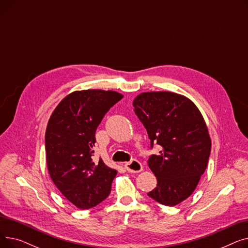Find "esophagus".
Returning <instances> with one entry per match:
<instances>
[{
  "mask_svg": "<svg viewBox=\"0 0 248 248\" xmlns=\"http://www.w3.org/2000/svg\"><path fill=\"white\" fill-rule=\"evenodd\" d=\"M126 171L129 173H139L142 170V166L138 160H133L124 165Z\"/></svg>",
  "mask_w": 248,
  "mask_h": 248,
  "instance_id": "1",
  "label": "esophagus"
}]
</instances>
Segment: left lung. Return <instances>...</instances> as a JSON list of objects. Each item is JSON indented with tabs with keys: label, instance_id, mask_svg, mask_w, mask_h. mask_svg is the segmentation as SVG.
<instances>
[{
	"label": "left lung",
	"instance_id": "left-lung-1",
	"mask_svg": "<svg viewBox=\"0 0 248 248\" xmlns=\"http://www.w3.org/2000/svg\"><path fill=\"white\" fill-rule=\"evenodd\" d=\"M135 113L154 145L161 146L148 165L157 177V187L148 196L166 206L186 200L196 189L211 152V140L203 116L186 96L169 91L138 95Z\"/></svg>",
	"mask_w": 248,
	"mask_h": 248
}]
</instances>
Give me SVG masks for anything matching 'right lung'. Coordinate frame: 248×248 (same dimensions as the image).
Here are the masks:
<instances>
[{"mask_svg":"<svg viewBox=\"0 0 248 248\" xmlns=\"http://www.w3.org/2000/svg\"><path fill=\"white\" fill-rule=\"evenodd\" d=\"M124 97L111 90L74 91L50 116L45 134L49 175L64 197L79 209L104 199L117 174L101 159L93 160L95 132L104 114Z\"/></svg>","mask_w":248,"mask_h":248,"instance_id":"1","label":"right lung"}]
</instances>
